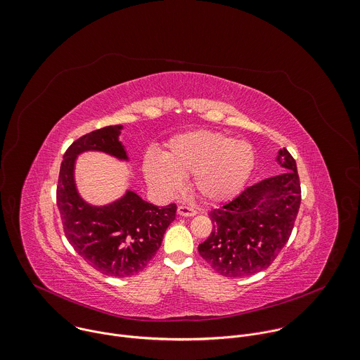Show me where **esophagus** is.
Masks as SVG:
<instances>
[{
	"mask_svg": "<svg viewBox=\"0 0 360 360\" xmlns=\"http://www.w3.org/2000/svg\"><path fill=\"white\" fill-rule=\"evenodd\" d=\"M177 214L181 215V217H194L197 212L194 208L191 207H187V205H179L177 208Z\"/></svg>",
	"mask_w": 360,
	"mask_h": 360,
	"instance_id": "34e87169",
	"label": "esophagus"
}]
</instances>
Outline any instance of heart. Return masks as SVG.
<instances>
[{
	"label": "heart",
	"mask_w": 360,
	"mask_h": 360,
	"mask_svg": "<svg viewBox=\"0 0 360 360\" xmlns=\"http://www.w3.org/2000/svg\"><path fill=\"white\" fill-rule=\"evenodd\" d=\"M255 167V152L245 141L211 131H194L169 141L163 159L146 155L148 181L165 193H174L183 177L193 174L194 191L208 202L238 194Z\"/></svg>",
	"instance_id": "1"
}]
</instances>
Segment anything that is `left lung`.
<instances>
[{"label": "left lung", "mask_w": 360, "mask_h": 360, "mask_svg": "<svg viewBox=\"0 0 360 360\" xmlns=\"http://www.w3.org/2000/svg\"><path fill=\"white\" fill-rule=\"evenodd\" d=\"M277 160L287 172L246 187L208 214L212 231L198 253L225 277L267 269L291 235L301 202L300 177L287 149L278 152Z\"/></svg>", "instance_id": "left-lung-1"}]
</instances>
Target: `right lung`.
<instances>
[{
	"label": "right lung",
	"mask_w": 360,
	"mask_h": 360,
	"mask_svg": "<svg viewBox=\"0 0 360 360\" xmlns=\"http://www.w3.org/2000/svg\"><path fill=\"white\" fill-rule=\"evenodd\" d=\"M121 128L105 127L75 141L63 156L56 188L68 240L91 267L111 277L134 276L148 266L177 210L176 204L160 208L146 202L134 191L105 207H93L82 200L73 177L77 155L101 150L128 159L118 139Z\"/></svg>",
	"instance_id": "add662e5"
}]
</instances>
